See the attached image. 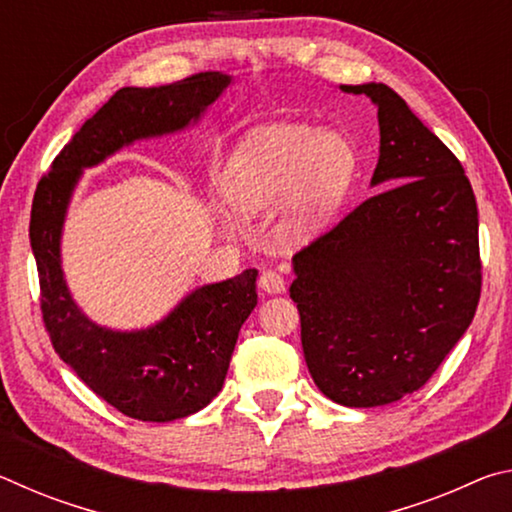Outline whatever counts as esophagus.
Returning a JSON list of instances; mask_svg holds the SVG:
<instances>
[{"instance_id":"esophagus-1","label":"esophagus","mask_w":512,"mask_h":512,"mask_svg":"<svg viewBox=\"0 0 512 512\" xmlns=\"http://www.w3.org/2000/svg\"><path fill=\"white\" fill-rule=\"evenodd\" d=\"M259 287H262L266 293H284L287 289V282L277 271H264L259 275Z\"/></svg>"}]
</instances>
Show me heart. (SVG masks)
Segmentation results:
<instances>
[{
  "instance_id": "b5f03b06",
  "label": "heart",
  "mask_w": 512,
  "mask_h": 512,
  "mask_svg": "<svg viewBox=\"0 0 512 512\" xmlns=\"http://www.w3.org/2000/svg\"><path fill=\"white\" fill-rule=\"evenodd\" d=\"M348 137L307 124H268L241 140L225 169V194L241 214L280 206V232L302 241L339 212L357 178Z\"/></svg>"
}]
</instances>
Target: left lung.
Wrapping results in <instances>:
<instances>
[{
  "instance_id": "left-lung-1",
  "label": "left lung",
  "mask_w": 512,
  "mask_h": 512,
  "mask_svg": "<svg viewBox=\"0 0 512 512\" xmlns=\"http://www.w3.org/2000/svg\"><path fill=\"white\" fill-rule=\"evenodd\" d=\"M370 187H384L293 257L307 368L336 404L370 409L427 384L470 327L481 296L479 212L447 146L384 83Z\"/></svg>"
}]
</instances>
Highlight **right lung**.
Wrapping results in <instances>:
<instances>
[{
    "mask_svg": "<svg viewBox=\"0 0 512 512\" xmlns=\"http://www.w3.org/2000/svg\"><path fill=\"white\" fill-rule=\"evenodd\" d=\"M235 83L201 72L160 88H121L56 155L31 207L42 318L54 350L94 393L128 418L171 422L214 400L228 375L239 329L257 305V268L189 291L149 327L99 325L76 305L63 271V230L83 171L126 146L194 128Z\"/></svg>",
    "mask_w": 512,
    "mask_h": 512,
    "instance_id": "1",
    "label": "right lung"
}]
</instances>
